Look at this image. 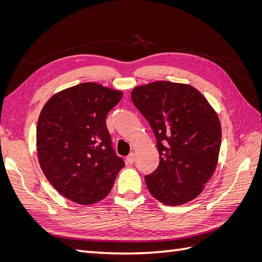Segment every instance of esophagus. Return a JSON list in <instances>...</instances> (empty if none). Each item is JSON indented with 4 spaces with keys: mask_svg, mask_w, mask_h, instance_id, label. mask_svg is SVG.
Listing matches in <instances>:
<instances>
[{
    "mask_svg": "<svg viewBox=\"0 0 262 262\" xmlns=\"http://www.w3.org/2000/svg\"><path fill=\"white\" fill-rule=\"evenodd\" d=\"M134 161H136V154L134 153H131L128 157H126V163L132 165L134 163Z\"/></svg>",
    "mask_w": 262,
    "mask_h": 262,
    "instance_id": "34e87169",
    "label": "esophagus"
}]
</instances>
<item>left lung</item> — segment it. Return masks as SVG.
Returning <instances> with one entry per match:
<instances>
[{"instance_id": "obj_1", "label": "left lung", "mask_w": 262, "mask_h": 262, "mask_svg": "<svg viewBox=\"0 0 262 262\" xmlns=\"http://www.w3.org/2000/svg\"><path fill=\"white\" fill-rule=\"evenodd\" d=\"M134 106L157 140L160 165L145 176L156 200L167 205L192 201L216 169L222 141L219 116L193 86L156 81L136 86Z\"/></svg>"}]
</instances>
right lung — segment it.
Instances as JSON below:
<instances>
[{"label": "right lung", "mask_w": 262, "mask_h": 262, "mask_svg": "<svg viewBox=\"0 0 262 262\" xmlns=\"http://www.w3.org/2000/svg\"><path fill=\"white\" fill-rule=\"evenodd\" d=\"M122 96L121 91L87 82L55 93L45 104L37 123L38 161L67 199L83 205L102 200L124 167L106 126Z\"/></svg>", "instance_id": "add662e5"}]
</instances>
